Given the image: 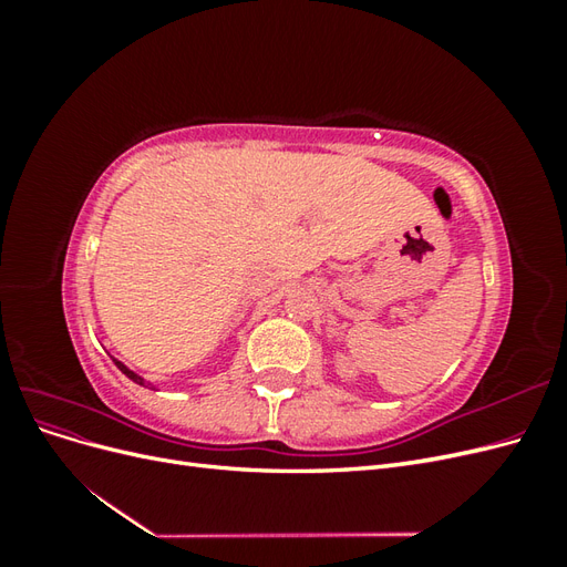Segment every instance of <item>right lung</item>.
<instances>
[{
    "instance_id": "obj_1",
    "label": "right lung",
    "mask_w": 567,
    "mask_h": 567,
    "mask_svg": "<svg viewBox=\"0 0 567 567\" xmlns=\"http://www.w3.org/2000/svg\"><path fill=\"white\" fill-rule=\"evenodd\" d=\"M113 362H115V367H117L120 371H123V373L127 375V379H130V381H134V383H140V385H144V379H142V375H136L134 371H130V369H127V367H125L123 362H117V359H113Z\"/></svg>"
}]
</instances>
